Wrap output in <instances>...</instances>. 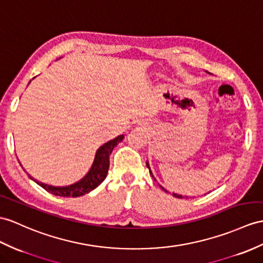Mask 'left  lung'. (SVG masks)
Here are the masks:
<instances>
[{
  "mask_svg": "<svg viewBox=\"0 0 263 263\" xmlns=\"http://www.w3.org/2000/svg\"><path fill=\"white\" fill-rule=\"evenodd\" d=\"M146 165H147V167H148V170H149V174L153 176V178H154V180H155V177H154V175H153V173H152V171H151V167H149V164L148 163H146ZM156 181V180H155ZM162 187V186H161ZM163 189V187H162ZM165 192H167V191H166L165 189H163ZM173 196H175V197H178V198H182L183 196L182 195H178V194H175V193H173ZM186 198H187V196H186Z\"/></svg>",
  "mask_w": 263,
  "mask_h": 263,
  "instance_id": "left-lung-1",
  "label": "left lung"
}]
</instances>
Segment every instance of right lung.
<instances>
[{"label":"right lung","mask_w":263,"mask_h":263,"mask_svg":"<svg viewBox=\"0 0 263 263\" xmlns=\"http://www.w3.org/2000/svg\"><path fill=\"white\" fill-rule=\"evenodd\" d=\"M124 139V135H120L116 138H114L109 142H107L102 146H100L97 153H96L95 161L92 163L91 168L89 170L87 175L81 178L79 182L74 184L68 185V186H51L48 184H43L39 181H34L30 175L29 177L31 180H33L37 185H40L49 193L58 195V196H65V197H77L85 195L89 192H91L96 187L102 183L107 176L108 170H109V156L115 148V146H117L121 140Z\"/></svg>","instance_id":"1"}]
</instances>
